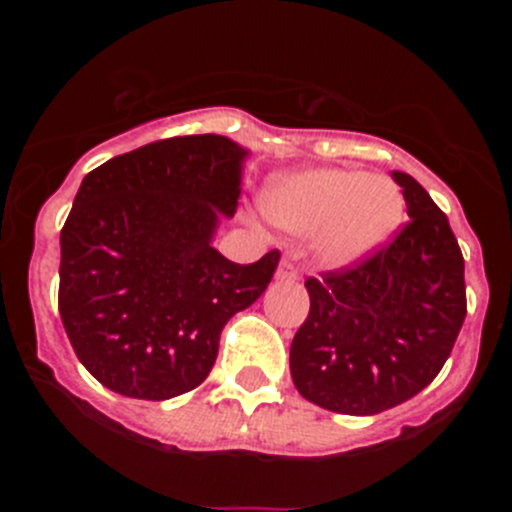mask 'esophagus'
Returning <instances> with one entry per match:
<instances>
[{
  "instance_id": "esophagus-1",
  "label": "esophagus",
  "mask_w": 512,
  "mask_h": 512,
  "mask_svg": "<svg viewBox=\"0 0 512 512\" xmlns=\"http://www.w3.org/2000/svg\"><path fill=\"white\" fill-rule=\"evenodd\" d=\"M277 279H279V282H289V284H295L297 279H300V269H297V266H295V261H292V259H287V256H284V259L279 261Z\"/></svg>"
}]
</instances>
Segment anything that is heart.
Segmentation results:
<instances>
[{
	"label": "heart",
	"instance_id": "1",
	"mask_svg": "<svg viewBox=\"0 0 512 512\" xmlns=\"http://www.w3.org/2000/svg\"><path fill=\"white\" fill-rule=\"evenodd\" d=\"M271 223L315 233V253L328 266H351L390 241L405 200L390 176L346 169H312L271 184L264 194Z\"/></svg>",
	"mask_w": 512,
	"mask_h": 512
}]
</instances>
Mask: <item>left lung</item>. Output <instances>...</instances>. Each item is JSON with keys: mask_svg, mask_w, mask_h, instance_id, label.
I'll list each match as a JSON object with an SVG mask.
<instances>
[{"mask_svg": "<svg viewBox=\"0 0 512 512\" xmlns=\"http://www.w3.org/2000/svg\"><path fill=\"white\" fill-rule=\"evenodd\" d=\"M410 220L364 261L307 277V320L289 348L297 392L341 415H377L425 390L467 318L464 256L449 217L392 171Z\"/></svg>", "mask_w": 512, "mask_h": 512, "instance_id": "left-lung-1", "label": "left lung"}]
</instances>
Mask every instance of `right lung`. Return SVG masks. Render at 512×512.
<instances>
[{
    "mask_svg": "<svg viewBox=\"0 0 512 512\" xmlns=\"http://www.w3.org/2000/svg\"><path fill=\"white\" fill-rule=\"evenodd\" d=\"M246 153L223 135H179L84 176L61 230L58 312L107 390L169 400L200 387L225 323L269 287L279 251L243 266L212 248Z\"/></svg>",
    "mask_w": 512,
    "mask_h": 512,
    "instance_id": "obj_1",
    "label": "right lung"
}]
</instances>
